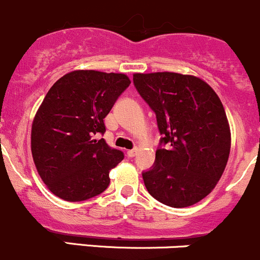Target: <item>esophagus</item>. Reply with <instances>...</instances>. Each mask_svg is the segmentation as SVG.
I'll list each match as a JSON object with an SVG mask.
<instances>
[{
  "mask_svg": "<svg viewBox=\"0 0 260 260\" xmlns=\"http://www.w3.org/2000/svg\"><path fill=\"white\" fill-rule=\"evenodd\" d=\"M136 153H138V149H131V150H127V156L129 158H134L136 155Z\"/></svg>",
  "mask_w": 260,
  "mask_h": 260,
  "instance_id": "34e87169",
  "label": "esophagus"
}]
</instances>
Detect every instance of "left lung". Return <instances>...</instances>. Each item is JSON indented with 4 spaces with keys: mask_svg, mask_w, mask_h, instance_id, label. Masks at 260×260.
<instances>
[{
    "mask_svg": "<svg viewBox=\"0 0 260 260\" xmlns=\"http://www.w3.org/2000/svg\"><path fill=\"white\" fill-rule=\"evenodd\" d=\"M134 86L155 112L163 138L153 168L143 172L149 193L171 207L207 196L225 171L231 134L216 92L201 78L173 72L135 73Z\"/></svg>",
    "mask_w": 260,
    "mask_h": 260,
    "instance_id": "obj_1",
    "label": "left lung"
}]
</instances>
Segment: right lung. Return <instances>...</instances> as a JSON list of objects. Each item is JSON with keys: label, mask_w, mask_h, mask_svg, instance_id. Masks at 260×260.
<instances>
[{"label": "right lung", "mask_w": 260, "mask_h": 260, "mask_svg": "<svg viewBox=\"0 0 260 260\" xmlns=\"http://www.w3.org/2000/svg\"><path fill=\"white\" fill-rule=\"evenodd\" d=\"M122 73L73 71L51 86L31 126V153L50 192L69 202L102 193L124 159L107 145L104 119L130 86Z\"/></svg>", "instance_id": "obj_1"}]
</instances>
